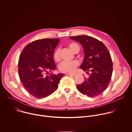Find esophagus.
I'll use <instances>...</instances> for the list:
<instances>
[{
    "mask_svg": "<svg viewBox=\"0 0 132 132\" xmlns=\"http://www.w3.org/2000/svg\"><path fill=\"white\" fill-rule=\"evenodd\" d=\"M66 75H67V76H75V74H71V73H66Z\"/></svg>",
    "mask_w": 132,
    "mask_h": 132,
    "instance_id": "34e87169",
    "label": "esophagus"
}]
</instances>
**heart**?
<instances>
[{
	"mask_svg": "<svg viewBox=\"0 0 132 132\" xmlns=\"http://www.w3.org/2000/svg\"><path fill=\"white\" fill-rule=\"evenodd\" d=\"M68 47L72 52L75 53L77 48L79 46L76 43H70L68 45ZM53 56L54 60L56 62H59L60 60V50L59 48L56 49L54 52ZM78 65L79 63L77 61H72L70 62H63L59 65V69L61 72L73 73L76 71Z\"/></svg>",
	"mask_w": 132,
	"mask_h": 132,
	"instance_id": "heart-1",
	"label": "heart"
}]
</instances>
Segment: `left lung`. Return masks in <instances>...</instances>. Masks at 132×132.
I'll use <instances>...</instances> for the list:
<instances>
[{"instance_id":"8db88e82","label":"left lung","mask_w":132,"mask_h":132,"mask_svg":"<svg viewBox=\"0 0 132 132\" xmlns=\"http://www.w3.org/2000/svg\"><path fill=\"white\" fill-rule=\"evenodd\" d=\"M70 39L83 46L85 59L80 68L89 75L88 78H85V81L77 86L78 90L89 97L101 95L108 88L112 75V61L108 49L102 42L88 35L70 36Z\"/></svg>"}]
</instances>
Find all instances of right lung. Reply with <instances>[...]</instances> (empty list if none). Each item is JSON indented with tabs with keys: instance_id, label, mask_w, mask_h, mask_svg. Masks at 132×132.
Masks as SVG:
<instances>
[{
	"instance_id": "obj_1",
	"label": "right lung",
	"mask_w": 132,
	"mask_h": 132,
	"mask_svg": "<svg viewBox=\"0 0 132 132\" xmlns=\"http://www.w3.org/2000/svg\"><path fill=\"white\" fill-rule=\"evenodd\" d=\"M59 39L37 40L27 45L18 62V73L24 89L34 97H46L57 89L63 74L47 75L56 68L53 59ZM47 75H46V74Z\"/></svg>"
}]
</instances>
